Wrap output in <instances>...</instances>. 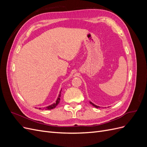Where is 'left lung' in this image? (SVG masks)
I'll use <instances>...</instances> for the list:
<instances>
[{
    "label": "left lung",
    "instance_id": "left-lung-1",
    "mask_svg": "<svg viewBox=\"0 0 147 147\" xmlns=\"http://www.w3.org/2000/svg\"><path fill=\"white\" fill-rule=\"evenodd\" d=\"M90 104H92V105L93 106H94V107H96V108H99V107H98V106H97V105H94V104H92V102H90Z\"/></svg>",
    "mask_w": 147,
    "mask_h": 147
}]
</instances>
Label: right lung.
Segmentation results:
<instances>
[{"instance_id": "right-lung-1", "label": "right lung", "mask_w": 147, "mask_h": 147, "mask_svg": "<svg viewBox=\"0 0 147 147\" xmlns=\"http://www.w3.org/2000/svg\"><path fill=\"white\" fill-rule=\"evenodd\" d=\"M61 92H60V93H59V97H58V98H57V100H56V103H55V104H52V105H50V106H48V107H47L46 108H45V110H51V109H54V108H55L58 105V104L59 103V102H60V97H61ZM39 109H42L41 108H39Z\"/></svg>"}]
</instances>
